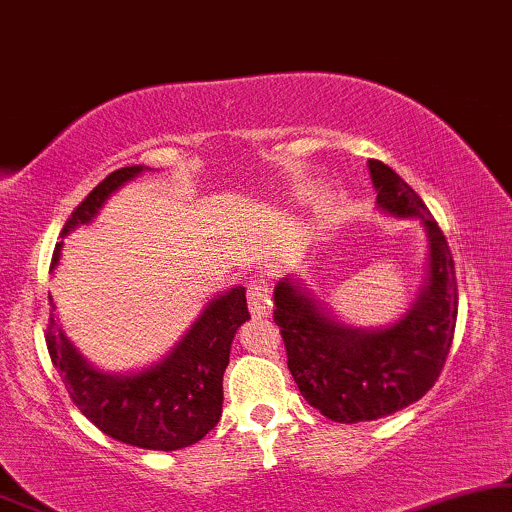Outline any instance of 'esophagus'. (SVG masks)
Segmentation results:
<instances>
[{"label":"esophagus","mask_w":512,"mask_h":512,"mask_svg":"<svg viewBox=\"0 0 512 512\" xmlns=\"http://www.w3.org/2000/svg\"><path fill=\"white\" fill-rule=\"evenodd\" d=\"M248 306H250V313L255 318H264V316H269V313H271L269 288H267V283L262 281V278H257V281H250Z\"/></svg>","instance_id":"1"}]
</instances>
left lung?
I'll return each instance as SVG.
<instances>
[{"instance_id":"1","label":"left lung","mask_w":512,"mask_h":512,"mask_svg":"<svg viewBox=\"0 0 512 512\" xmlns=\"http://www.w3.org/2000/svg\"><path fill=\"white\" fill-rule=\"evenodd\" d=\"M367 168L381 213L414 217L426 231L424 285L403 316L356 327L339 320L302 278L285 276L274 290V320L299 393L339 424L388 417L424 398L445 365L459 311L452 252L426 203L386 163L370 159Z\"/></svg>"}]
</instances>
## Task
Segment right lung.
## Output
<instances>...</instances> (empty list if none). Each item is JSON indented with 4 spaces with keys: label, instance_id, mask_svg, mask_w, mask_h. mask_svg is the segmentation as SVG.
<instances>
[{
    "label": "right lung",
    "instance_id": "right-lung-1",
    "mask_svg": "<svg viewBox=\"0 0 512 512\" xmlns=\"http://www.w3.org/2000/svg\"><path fill=\"white\" fill-rule=\"evenodd\" d=\"M147 166H128L107 175L79 203L63 227V238L91 224L112 194L147 173ZM63 255L53 250L51 274ZM49 318V353L60 379L81 414L109 438L142 449L175 452L199 442L222 417V377L236 330L250 320L245 288L236 285L215 295L199 318L159 360L131 372H105L84 358L53 311Z\"/></svg>",
    "mask_w": 512,
    "mask_h": 512
}]
</instances>
